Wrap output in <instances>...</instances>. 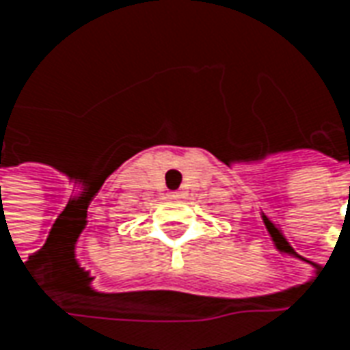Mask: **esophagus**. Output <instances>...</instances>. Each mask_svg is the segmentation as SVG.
Here are the masks:
<instances>
[{
	"label": "esophagus",
	"mask_w": 350,
	"mask_h": 350,
	"mask_svg": "<svg viewBox=\"0 0 350 350\" xmlns=\"http://www.w3.org/2000/svg\"><path fill=\"white\" fill-rule=\"evenodd\" d=\"M167 196H171V198H177V196H179V190H171Z\"/></svg>",
	"instance_id": "1"
}]
</instances>
